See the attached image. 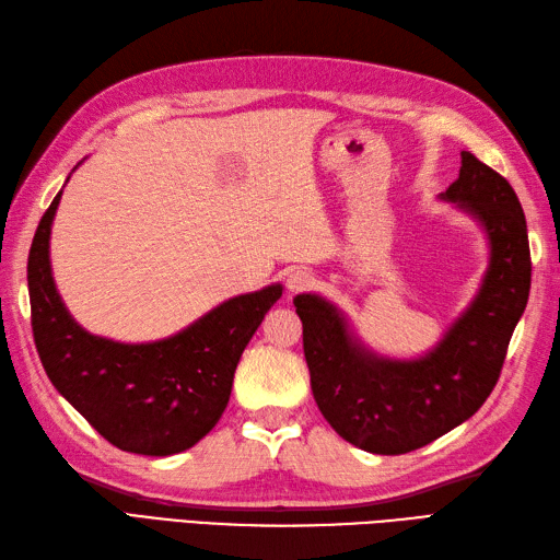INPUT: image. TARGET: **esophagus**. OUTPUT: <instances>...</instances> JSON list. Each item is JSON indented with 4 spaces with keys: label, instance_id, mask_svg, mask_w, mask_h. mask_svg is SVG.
Here are the masks:
<instances>
[{
    "label": "esophagus",
    "instance_id": "1",
    "mask_svg": "<svg viewBox=\"0 0 560 560\" xmlns=\"http://www.w3.org/2000/svg\"><path fill=\"white\" fill-rule=\"evenodd\" d=\"M312 283H314V279L307 275V271L298 269V271H291L289 279H285V291H289L291 295H295V293H303V291H307V289H310Z\"/></svg>",
    "mask_w": 560,
    "mask_h": 560
}]
</instances>
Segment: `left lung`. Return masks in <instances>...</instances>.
<instances>
[{"instance_id":"left-lung-1","label":"left lung","mask_w":560,"mask_h":560,"mask_svg":"<svg viewBox=\"0 0 560 560\" xmlns=\"http://www.w3.org/2000/svg\"><path fill=\"white\" fill-rule=\"evenodd\" d=\"M440 200L480 224L487 269L468 307L423 354L376 352L328 298H293L314 402L342 440L371 454H407L468 421L497 385L527 305L533 265L511 184L462 151L458 179Z\"/></svg>"}]
</instances>
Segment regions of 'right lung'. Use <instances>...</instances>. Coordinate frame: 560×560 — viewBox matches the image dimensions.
Returning <instances> with one entry per match:
<instances>
[{"instance_id":"1","label":"right lung","mask_w":560,"mask_h":560,"mask_svg":"<svg viewBox=\"0 0 560 560\" xmlns=\"http://www.w3.org/2000/svg\"><path fill=\"white\" fill-rule=\"evenodd\" d=\"M61 194L42 218L27 255L42 366L54 388L118 450L170 456L194 447L220 421L241 354L283 285L229 298L161 340L122 342L90 334L68 312L51 275L49 241Z\"/></svg>"}]
</instances>
